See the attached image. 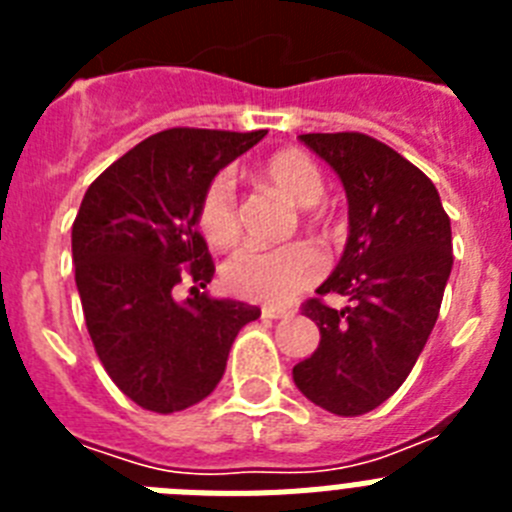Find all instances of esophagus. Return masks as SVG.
Listing matches in <instances>:
<instances>
[{"instance_id":"34e87169","label":"esophagus","mask_w":512,"mask_h":512,"mask_svg":"<svg viewBox=\"0 0 512 512\" xmlns=\"http://www.w3.org/2000/svg\"><path fill=\"white\" fill-rule=\"evenodd\" d=\"M289 310H284V307H261V318H269V320H277V318H287Z\"/></svg>"}]
</instances>
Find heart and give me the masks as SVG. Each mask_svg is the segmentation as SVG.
Listing matches in <instances>:
<instances>
[{"label": "heart", "instance_id": "1", "mask_svg": "<svg viewBox=\"0 0 512 512\" xmlns=\"http://www.w3.org/2000/svg\"><path fill=\"white\" fill-rule=\"evenodd\" d=\"M256 179L282 192L297 207H312L323 197V174L307 153L282 148L256 169ZM197 228L212 248L233 246L241 225L235 212V189L228 174H217L205 187L197 205ZM323 259L305 243L282 248L246 246L223 266V284L230 295L264 305H287L318 282Z\"/></svg>", "mask_w": 512, "mask_h": 512}]
</instances>
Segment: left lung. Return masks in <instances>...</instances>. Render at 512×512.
Returning <instances> with one entry per match:
<instances>
[{"label":"left lung","mask_w":512,"mask_h":512,"mask_svg":"<svg viewBox=\"0 0 512 512\" xmlns=\"http://www.w3.org/2000/svg\"><path fill=\"white\" fill-rule=\"evenodd\" d=\"M341 176L348 241L318 297L302 305L320 343L292 369L297 390L343 418L379 408L413 372L449 282L451 220L418 166L364 133L300 135ZM343 294V311L325 306Z\"/></svg>","instance_id":"left-lung-1"}]
</instances>
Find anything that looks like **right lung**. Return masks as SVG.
<instances>
[{
  "label": "right lung",
  "instance_id": "obj_1",
  "mask_svg": "<svg viewBox=\"0 0 512 512\" xmlns=\"http://www.w3.org/2000/svg\"><path fill=\"white\" fill-rule=\"evenodd\" d=\"M266 135L171 128L117 158L92 182L71 228L84 320L104 372L135 405L179 413L223 379L238 330L259 307L212 300L215 274L197 205L207 184ZM192 281L195 297L170 289Z\"/></svg>",
  "mask_w": 512,
  "mask_h": 512
}]
</instances>
